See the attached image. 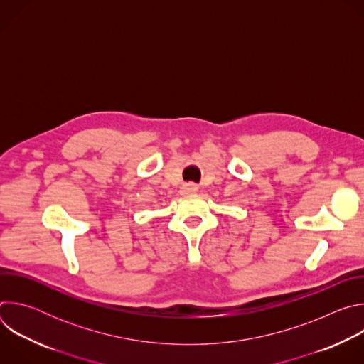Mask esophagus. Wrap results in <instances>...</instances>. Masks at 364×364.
I'll list each match as a JSON object with an SVG mask.
<instances>
[{
  "label": "esophagus",
  "mask_w": 364,
  "mask_h": 364,
  "mask_svg": "<svg viewBox=\"0 0 364 364\" xmlns=\"http://www.w3.org/2000/svg\"><path fill=\"white\" fill-rule=\"evenodd\" d=\"M196 191H197V187H196L194 184H191V183L184 184L183 188H181V193H183V194H191V193H196Z\"/></svg>",
  "instance_id": "34e87169"
}]
</instances>
